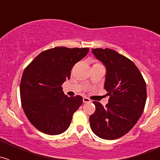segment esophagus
<instances>
[{"mask_svg":"<svg viewBox=\"0 0 160 160\" xmlns=\"http://www.w3.org/2000/svg\"><path fill=\"white\" fill-rule=\"evenodd\" d=\"M82 100H83V102L84 103H88V102H91L90 101V98H88L87 97H83Z\"/></svg>","mask_w":160,"mask_h":160,"instance_id":"1","label":"esophagus"}]
</instances>
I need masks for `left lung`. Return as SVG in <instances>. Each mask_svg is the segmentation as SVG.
<instances>
[{
  "label": "left lung",
  "mask_w": 160,
  "mask_h": 160,
  "mask_svg": "<svg viewBox=\"0 0 160 160\" xmlns=\"http://www.w3.org/2000/svg\"><path fill=\"white\" fill-rule=\"evenodd\" d=\"M107 68L104 88L110 96L106 107L93 102L90 128L103 139H116L129 132L140 118L147 99L146 82L132 61L111 49H93Z\"/></svg>",
  "instance_id": "8db88e82"
}]
</instances>
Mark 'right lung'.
I'll use <instances>...</instances> for the list:
<instances>
[{
	"instance_id": "right-lung-1",
	"label": "right lung",
	"mask_w": 160,
	"mask_h": 160,
	"mask_svg": "<svg viewBox=\"0 0 160 160\" xmlns=\"http://www.w3.org/2000/svg\"><path fill=\"white\" fill-rule=\"evenodd\" d=\"M88 52L89 48H52L39 53L26 66L20 84L21 101L25 115L38 131L56 135L70 127L82 97L65 95L62 85Z\"/></svg>"
}]
</instances>
